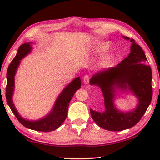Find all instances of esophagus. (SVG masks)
<instances>
[{
  "label": "esophagus",
  "instance_id": "esophagus-1",
  "mask_svg": "<svg viewBox=\"0 0 160 160\" xmlns=\"http://www.w3.org/2000/svg\"><path fill=\"white\" fill-rule=\"evenodd\" d=\"M89 82V76H84V82L85 84H88Z\"/></svg>",
  "mask_w": 160,
  "mask_h": 160
}]
</instances>
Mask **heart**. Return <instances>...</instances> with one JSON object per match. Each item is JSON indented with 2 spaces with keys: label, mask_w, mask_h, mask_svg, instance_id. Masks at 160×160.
<instances>
[{
  "label": "heart",
  "mask_w": 160,
  "mask_h": 160,
  "mask_svg": "<svg viewBox=\"0 0 160 160\" xmlns=\"http://www.w3.org/2000/svg\"><path fill=\"white\" fill-rule=\"evenodd\" d=\"M111 47V43L109 41H99L96 42L92 46L90 49V53L92 55H98V54L106 52ZM113 58V54L112 52H108L102 57L100 60V65H106L112 60Z\"/></svg>",
  "instance_id": "heart-1"
}]
</instances>
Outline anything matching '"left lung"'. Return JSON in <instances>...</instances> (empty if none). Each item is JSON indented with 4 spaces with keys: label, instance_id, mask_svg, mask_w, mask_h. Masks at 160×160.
<instances>
[{
    "label": "left lung",
    "instance_id": "left-lung-1",
    "mask_svg": "<svg viewBox=\"0 0 160 160\" xmlns=\"http://www.w3.org/2000/svg\"><path fill=\"white\" fill-rule=\"evenodd\" d=\"M123 38L132 43L129 55L116 67L97 72L89 82L91 85L101 89L105 106L103 112L90 108L92 118L100 128L110 131H122L135 126L147 110L152 98V69L143 50L134 39ZM117 89L132 93L138 98L139 103L134 110L122 112L115 108Z\"/></svg>",
    "mask_w": 160,
    "mask_h": 160
}]
</instances>
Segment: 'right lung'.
Returning a JSON list of instances; mask_svg holds the SVG:
<instances>
[{"label": "right lung", "mask_w": 160, "mask_h": 160, "mask_svg": "<svg viewBox=\"0 0 160 160\" xmlns=\"http://www.w3.org/2000/svg\"><path fill=\"white\" fill-rule=\"evenodd\" d=\"M32 43H26L21 45L14 60L8 65L7 73H6V78H7L6 88V101L18 121L25 128L30 130L41 131V132H50V131H53L58 129L66 119L69 102L76 91L81 88L82 82H81L80 77H76L68 85H67L57 98L52 111L44 117L38 120H34V121L24 119L23 117H22L15 108L12 100L14 91V78L17 70L20 64L21 60L26 55H28L30 52H31L32 49L31 46Z\"/></svg>", "instance_id": "1"}]
</instances>
